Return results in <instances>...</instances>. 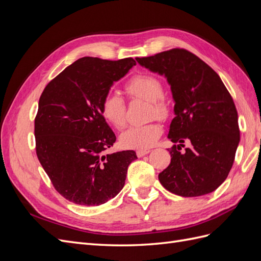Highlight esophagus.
<instances>
[{
  "label": "esophagus",
  "mask_w": 261,
  "mask_h": 261,
  "mask_svg": "<svg viewBox=\"0 0 261 261\" xmlns=\"http://www.w3.org/2000/svg\"><path fill=\"white\" fill-rule=\"evenodd\" d=\"M149 152H150L149 149H138L137 151H136V154H137L138 158H141V156L148 154Z\"/></svg>",
  "instance_id": "34e87169"
}]
</instances>
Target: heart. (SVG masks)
<instances>
[{
  "mask_svg": "<svg viewBox=\"0 0 261 261\" xmlns=\"http://www.w3.org/2000/svg\"><path fill=\"white\" fill-rule=\"evenodd\" d=\"M125 92L130 99L148 101L149 115L165 118L170 109L163 94V85L152 74L141 73L133 76L125 84ZM101 114L105 120L116 129H123L126 125V103L122 97L108 93L102 100ZM163 129L159 122L153 121L144 125H134L126 129L120 137L121 144L127 148L145 149L151 147L161 136Z\"/></svg>",
  "mask_w": 261,
  "mask_h": 261,
  "instance_id": "b5f03b06",
  "label": "heart"
}]
</instances>
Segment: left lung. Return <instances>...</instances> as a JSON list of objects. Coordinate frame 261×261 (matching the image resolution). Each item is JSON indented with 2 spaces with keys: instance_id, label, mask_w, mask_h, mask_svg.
Segmentation results:
<instances>
[{
  "instance_id": "1",
  "label": "left lung",
  "mask_w": 261,
  "mask_h": 261,
  "mask_svg": "<svg viewBox=\"0 0 261 261\" xmlns=\"http://www.w3.org/2000/svg\"><path fill=\"white\" fill-rule=\"evenodd\" d=\"M136 61L167 77L175 102L168 137L178 145L169 149L171 163L159 174L160 183L183 197L216 191L230 173L240 143L239 116L230 92L215 70L185 49ZM185 140L191 147L180 153Z\"/></svg>"
}]
</instances>
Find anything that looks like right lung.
Returning a JSON list of instances; mask_svg holds the SVG:
<instances>
[{
	"instance_id": "add662e5",
	"label": "right lung",
	"mask_w": 261,
	"mask_h": 261,
	"mask_svg": "<svg viewBox=\"0 0 261 261\" xmlns=\"http://www.w3.org/2000/svg\"><path fill=\"white\" fill-rule=\"evenodd\" d=\"M136 65L85 57L45 86L35 118L36 152L54 188L82 206H99L124 187L134 150L105 153L116 137L101 114L114 82Z\"/></svg>"
}]
</instances>
